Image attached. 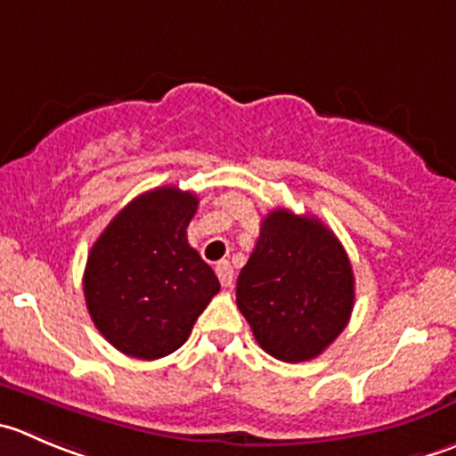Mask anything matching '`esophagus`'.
<instances>
[{
	"label": "esophagus",
	"mask_w": 456,
	"mask_h": 456,
	"mask_svg": "<svg viewBox=\"0 0 456 456\" xmlns=\"http://www.w3.org/2000/svg\"><path fill=\"white\" fill-rule=\"evenodd\" d=\"M216 273H218V278H220V285H223V287H232L233 269H232V265L227 263V260H223V263L216 265Z\"/></svg>",
	"instance_id": "obj_1"
}]
</instances>
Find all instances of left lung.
I'll return each instance as SVG.
<instances>
[{
	"label": "left lung",
	"instance_id": "left-lung-1",
	"mask_svg": "<svg viewBox=\"0 0 456 456\" xmlns=\"http://www.w3.org/2000/svg\"><path fill=\"white\" fill-rule=\"evenodd\" d=\"M236 303L267 354L285 363L312 361L350 321L354 272L321 220L276 209L260 223Z\"/></svg>",
	"mask_w": 456,
	"mask_h": 456
}]
</instances>
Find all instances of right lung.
<instances>
[{"label": "right lung", "mask_w": 456, "mask_h": 456, "mask_svg": "<svg viewBox=\"0 0 456 456\" xmlns=\"http://www.w3.org/2000/svg\"><path fill=\"white\" fill-rule=\"evenodd\" d=\"M198 196L158 187L131 200L100 233L84 269V298L100 334L122 354L156 361L178 350L220 291L187 240Z\"/></svg>", "instance_id": "right-lung-1"}]
</instances>
